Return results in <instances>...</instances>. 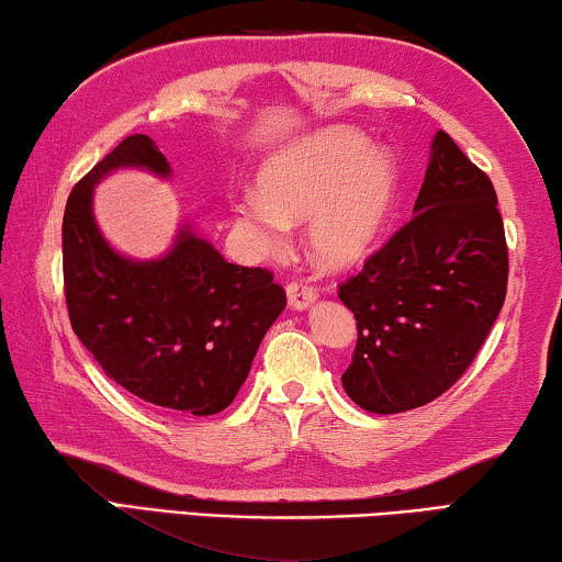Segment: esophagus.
I'll use <instances>...</instances> for the list:
<instances>
[{
  "instance_id": "34e87169",
  "label": "esophagus",
  "mask_w": 562,
  "mask_h": 562,
  "mask_svg": "<svg viewBox=\"0 0 562 562\" xmlns=\"http://www.w3.org/2000/svg\"><path fill=\"white\" fill-rule=\"evenodd\" d=\"M286 296H289V306L293 311H303L318 299V291L306 281H291L286 286Z\"/></svg>"
}]
</instances>
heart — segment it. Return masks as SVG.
Listing matches in <instances>:
<instances>
[{"label":"heart","mask_w":562,"mask_h":562,"mask_svg":"<svg viewBox=\"0 0 562 562\" xmlns=\"http://www.w3.org/2000/svg\"><path fill=\"white\" fill-rule=\"evenodd\" d=\"M398 187L389 149L356 128L328 126L273 151L256 173V194L234 204V221L261 254L276 251L291 224L308 221V254L341 271L381 241Z\"/></svg>","instance_id":"heart-1"}]
</instances>
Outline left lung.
Returning a JSON list of instances; mask_svg holds the SVG:
<instances>
[{
  "mask_svg": "<svg viewBox=\"0 0 562 562\" xmlns=\"http://www.w3.org/2000/svg\"><path fill=\"white\" fill-rule=\"evenodd\" d=\"M413 214L338 286L358 328L341 383L356 406L383 416L426 406L461 379L508 289L498 196L446 132Z\"/></svg>",
  "mask_w": 562,
  "mask_h": 562,
  "instance_id": "left-lung-1",
  "label": "left lung"
}]
</instances>
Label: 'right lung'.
<instances>
[{"instance_id":"add662e5","label":"right lung","mask_w":562,"mask_h":562,"mask_svg":"<svg viewBox=\"0 0 562 562\" xmlns=\"http://www.w3.org/2000/svg\"><path fill=\"white\" fill-rule=\"evenodd\" d=\"M114 169L171 177L167 156L134 134L71 189L61 254L74 334L136 398L183 416H214L244 385L286 291L271 271L228 263L189 224L161 259L116 254L91 209L94 187Z\"/></svg>"}]
</instances>
